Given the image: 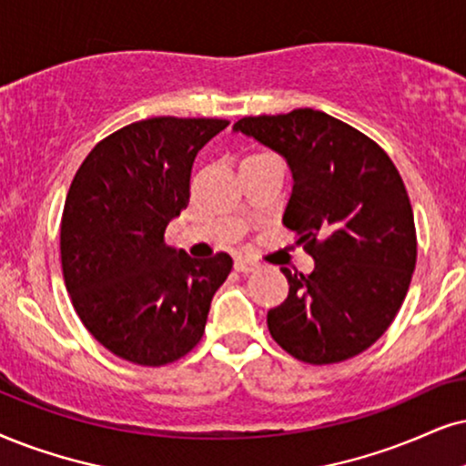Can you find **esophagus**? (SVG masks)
<instances>
[{"instance_id":"obj_1","label":"esophagus","mask_w":466,"mask_h":466,"mask_svg":"<svg viewBox=\"0 0 466 466\" xmlns=\"http://www.w3.org/2000/svg\"><path fill=\"white\" fill-rule=\"evenodd\" d=\"M256 267L258 264L249 260V258H237V260H234V268H237L238 273H251Z\"/></svg>"}]
</instances>
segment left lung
<instances>
[{"mask_svg": "<svg viewBox=\"0 0 466 466\" xmlns=\"http://www.w3.org/2000/svg\"><path fill=\"white\" fill-rule=\"evenodd\" d=\"M286 158L292 172L284 226L314 258L309 275L284 270L290 292L267 316L273 339L305 363H338L390 329L417 262L409 193L387 152L316 109L243 117L234 125Z\"/></svg>", "mask_w": 466, "mask_h": 466, "instance_id": "obj_1", "label": "left lung"}]
</instances>
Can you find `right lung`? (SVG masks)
Listing matches in <instances>:
<instances>
[{"instance_id":"right-lung-1","label":"right lung","mask_w":466,"mask_h":466,"mask_svg":"<svg viewBox=\"0 0 466 466\" xmlns=\"http://www.w3.org/2000/svg\"><path fill=\"white\" fill-rule=\"evenodd\" d=\"M229 125L217 117H148L94 146L64 204L66 290L87 331L116 357L165 365L202 339L215 292L232 270L165 245L189 204L199 150Z\"/></svg>"}]
</instances>
